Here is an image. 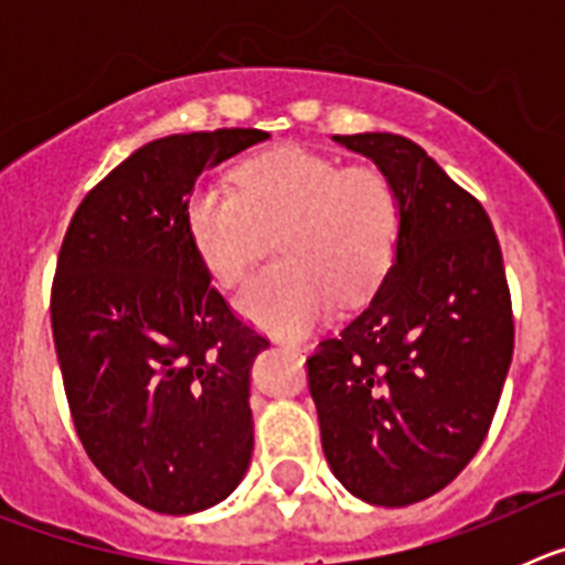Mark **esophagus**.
Masks as SVG:
<instances>
[{"label": "esophagus", "mask_w": 565, "mask_h": 565, "mask_svg": "<svg viewBox=\"0 0 565 565\" xmlns=\"http://www.w3.org/2000/svg\"><path fill=\"white\" fill-rule=\"evenodd\" d=\"M274 342H277L279 348L291 351V353H308V351H311V344H306V342H286V339H274Z\"/></svg>", "instance_id": "1"}]
</instances>
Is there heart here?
I'll list each match as a JSON object with an SVG mask.
<instances>
[{
	"mask_svg": "<svg viewBox=\"0 0 565 565\" xmlns=\"http://www.w3.org/2000/svg\"><path fill=\"white\" fill-rule=\"evenodd\" d=\"M186 232L223 288L243 286L266 232H279L282 263L259 274L237 308L254 326L294 337L322 322L333 297L356 302L382 282L396 257L402 203L382 169L279 147L237 169V192L194 186Z\"/></svg>",
	"mask_w": 565,
	"mask_h": 565,
	"instance_id": "b5f03b06",
	"label": "heart"
}]
</instances>
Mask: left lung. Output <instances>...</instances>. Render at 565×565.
Listing matches in <instances>:
<instances>
[{
    "label": "left lung",
    "instance_id": "left-lung-1",
    "mask_svg": "<svg viewBox=\"0 0 565 565\" xmlns=\"http://www.w3.org/2000/svg\"><path fill=\"white\" fill-rule=\"evenodd\" d=\"M402 203L396 257L356 317L308 359L322 450L351 495L411 507L472 461L507 382L515 326L487 212L393 132L333 135Z\"/></svg>",
    "mask_w": 565,
    "mask_h": 565
}]
</instances>
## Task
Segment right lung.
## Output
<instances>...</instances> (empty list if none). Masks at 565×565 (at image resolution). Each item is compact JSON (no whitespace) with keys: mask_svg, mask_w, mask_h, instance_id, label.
Listing matches in <instances>:
<instances>
[{"mask_svg":"<svg viewBox=\"0 0 565 565\" xmlns=\"http://www.w3.org/2000/svg\"><path fill=\"white\" fill-rule=\"evenodd\" d=\"M263 129L135 149L76 209L53 282V342L89 461L135 503L192 515L226 501L254 450L252 364L266 337L212 288L186 232L198 174Z\"/></svg>","mask_w":565,"mask_h":565,"instance_id":"add662e5","label":"right lung"}]
</instances>
